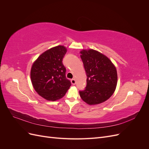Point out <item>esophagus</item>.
Wrapping results in <instances>:
<instances>
[{"instance_id":"esophagus-1","label":"esophagus","mask_w":149,"mask_h":149,"mask_svg":"<svg viewBox=\"0 0 149 149\" xmlns=\"http://www.w3.org/2000/svg\"><path fill=\"white\" fill-rule=\"evenodd\" d=\"M71 84H72L74 85V84H76V80H75V79H72L71 80Z\"/></svg>"}]
</instances>
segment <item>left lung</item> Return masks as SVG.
I'll return each mask as SVG.
<instances>
[{"label": "left lung", "instance_id": "left-lung-1", "mask_svg": "<svg viewBox=\"0 0 149 149\" xmlns=\"http://www.w3.org/2000/svg\"><path fill=\"white\" fill-rule=\"evenodd\" d=\"M86 73V87L79 91L81 98L89 105L106 101L114 93L118 83L116 68L102 53L93 49L80 52Z\"/></svg>", "mask_w": 149, "mask_h": 149}]
</instances>
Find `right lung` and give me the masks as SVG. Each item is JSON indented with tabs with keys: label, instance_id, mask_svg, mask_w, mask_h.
I'll return each mask as SVG.
<instances>
[{
	"label": "right lung",
	"instance_id": "1",
	"mask_svg": "<svg viewBox=\"0 0 149 149\" xmlns=\"http://www.w3.org/2000/svg\"><path fill=\"white\" fill-rule=\"evenodd\" d=\"M66 52L64 46L53 47L41 54L31 66L30 77L33 87L47 100H60L71 86L62 62Z\"/></svg>",
	"mask_w": 149,
	"mask_h": 149
}]
</instances>
